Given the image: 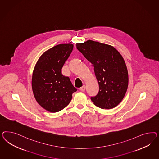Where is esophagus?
Returning a JSON list of instances; mask_svg holds the SVG:
<instances>
[{
  "label": "esophagus",
  "mask_w": 159,
  "mask_h": 159,
  "mask_svg": "<svg viewBox=\"0 0 159 159\" xmlns=\"http://www.w3.org/2000/svg\"><path fill=\"white\" fill-rule=\"evenodd\" d=\"M85 89H86V86H84V85H83L82 87H80V91L81 92H84V90H85Z\"/></svg>",
  "instance_id": "esophagus-1"
}]
</instances>
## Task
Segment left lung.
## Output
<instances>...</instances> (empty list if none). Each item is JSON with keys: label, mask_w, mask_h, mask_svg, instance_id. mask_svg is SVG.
Listing matches in <instances>:
<instances>
[{"label": "left lung", "mask_w": 159, "mask_h": 159, "mask_svg": "<svg viewBox=\"0 0 159 159\" xmlns=\"http://www.w3.org/2000/svg\"><path fill=\"white\" fill-rule=\"evenodd\" d=\"M76 48L94 66L99 92L91 97L94 105L102 109L118 106L124 97L128 86V73L125 61L111 45L88 40L77 43Z\"/></svg>", "instance_id": "8db88e82"}]
</instances>
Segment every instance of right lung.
Segmentation results:
<instances>
[{"instance_id":"add662e5","label":"right lung","mask_w":159,"mask_h":159,"mask_svg":"<svg viewBox=\"0 0 159 159\" xmlns=\"http://www.w3.org/2000/svg\"><path fill=\"white\" fill-rule=\"evenodd\" d=\"M72 43L59 44L41 55L34 67L32 89L36 101L47 111L56 112L69 104L77 89L62 68L72 51Z\"/></svg>"}]
</instances>
